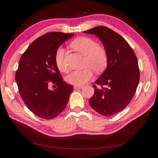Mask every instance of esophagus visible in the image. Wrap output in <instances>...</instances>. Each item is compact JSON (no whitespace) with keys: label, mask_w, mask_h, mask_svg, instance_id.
<instances>
[{"label":"esophagus","mask_w":158,"mask_h":158,"mask_svg":"<svg viewBox=\"0 0 158 158\" xmlns=\"http://www.w3.org/2000/svg\"><path fill=\"white\" fill-rule=\"evenodd\" d=\"M83 88L82 85H74V89H82Z\"/></svg>","instance_id":"34e87169"}]
</instances>
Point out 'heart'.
Returning <instances> with one entry per match:
<instances>
[{
    "instance_id": "b5f03b06",
    "label": "heart",
    "mask_w": 158,
    "mask_h": 158,
    "mask_svg": "<svg viewBox=\"0 0 158 158\" xmlns=\"http://www.w3.org/2000/svg\"><path fill=\"white\" fill-rule=\"evenodd\" d=\"M74 51L84 56V69L75 70L66 76V81L68 83L81 85L86 83L93 76L92 70L97 73L103 72L108 64V56L106 49L98 45L94 39L86 36L76 38L70 44ZM65 50L59 47L55 53V63L56 68L62 73H66L68 68L65 63Z\"/></svg>"
}]
</instances>
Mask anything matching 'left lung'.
Segmentation results:
<instances>
[{
    "instance_id": "left-lung-1",
    "label": "left lung",
    "mask_w": 158,
    "mask_h": 158,
    "mask_svg": "<svg viewBox=\"0 0 158 158\" xmlns=\"http://www.w3.org/2000/svg\"><path fill=\"white\" fill-rule=\"evenodd\" d=\"M84 33L97 35L108 56L107 67L93 85L89 103L100 114L113 115L122 111L135 94L140 80L136 56L127 41L107 27L97 26Z\"/></svg>"
}]
</instances>
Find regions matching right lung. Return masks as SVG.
Returning <instances> with one entry per match:
<instances>
[{
	"mask_svg": "<svg viewBox=\"0 0 158 158\" xmlns=\"http://www.w3.org/2000/svg\"><path fill=\"white\" fill-rule=\"evenodd\" d=\"M74 35L51 31L32 42L19 61L15 79L19 92L27 108L35 115L52 119L63 111L73 86L63 81L55 63L56 49ZM52 83L57 86L48 88Z\"/></svg>",
	"mask_w": 158,
	"mask_h": 158,
	"instance_id": "add662e5",
	"label": "right lung"
}]
</instances>
